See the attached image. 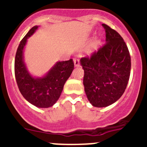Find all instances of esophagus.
Instances as JSON below:
<instances>
[{
  "instance_id": "1",
  "label": "esophagus",
  "mask_w": 147,
  "mask_h": 147,
  "mask_svg": "<svg viewBox=\"0 0 147 147\" xmlns=\"http://www.w3.org/2000/svg\"><path fill=\"white\" fill-rule=\"evenodd\" d=\"M74 64L75 67H78L80 65V60L77 58H74Z\"/></svg>"
}]
</instances>
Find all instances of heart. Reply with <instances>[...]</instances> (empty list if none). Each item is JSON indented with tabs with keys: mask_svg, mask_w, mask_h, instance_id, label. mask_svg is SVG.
Instances as JSON below:
<instances>
[{
	"mask_svg": "<svg viewBox=\"0 0 147 147\" xmlns=\"http://www.w3.org/2000/svg\"><path fill=\"white\" fill-rule=\"evenodd\" d=\"M99 43H100V40L97 39H97H96L95 40H94V42H93L92 45V49L94 48V47H97V45H99Z\"/></svg>",
	"mask_w": 147,
	"mask_h": 147,
	"instance_id": "1",
	"label": "heart"
}]
</instances>
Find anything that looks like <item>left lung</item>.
Wrapping results in <instances>:
<instances>
[{
    "label": "left lung",
    "instance_id": "1",
    "mask_svg": "<svg viewBox=\"0 0 147 147\" xmlns=\"http://www.w3.org/2000/svg\"><path fill=\"white\" fill-rule=\"evenodd\" d=\"M106 43L90 57H82L83 84L87 99L94 107H105L121 97L128 84L131 57L121 35L106 24Z\"/></svg>",
    "mask_w": 147,
    "mask_h": 147
}]
</instances>
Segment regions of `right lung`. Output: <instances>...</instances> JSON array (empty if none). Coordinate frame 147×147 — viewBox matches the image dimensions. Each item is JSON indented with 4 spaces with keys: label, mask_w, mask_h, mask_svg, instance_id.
I'll return each instance as SVG.
<instances>
[{
    "label": "right lung",
    "mask_w": 147,
    "mask_h": 147,
    "mask_svg": "<svg viewBox=\"0 0 147 147\" xmlns=\"http://www.w3.org/2000/svg\"><path fill=\"white\" fill-rule=\"evenodd\" d=\"M34 26L19 44L15 58V76L22 95L30 103L39 108L53 106L58 100L65 82L74 69L72 59L57 62L42 78H33L28 71L23 60L27 40L38 29Z\"/></svg>",
    "instance_id": "1"
}]
</instances>
